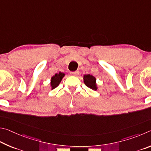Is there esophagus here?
I'll use <instances>...</instances> for the list:
<instances>
[{
    "label": "esophagus",
    "instance_id": "esophagus-1",
    "mask_svg": "<svg viewBox=\"0 0 151 151\" xmlns=\"http://www.w3.org/2000/svg\"><path fill=\"white\" fill-rule=\"evenodd\" d=\"M70 73H71V75H72V76H77L78 74L79 73V71H71V72Z\"/></svg>",
    "mask_w": 151,
    "mask_h": 151
}]
</instances>
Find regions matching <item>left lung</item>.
<instances>
[{
  "mask_svg": "<svg viewBox=\"0 0 151 151\" xmlns=\"http://www.w3.org/2000/svg\"><path fill=\"white\" fill-rule=\"evenodd\" d=\"M83 82L85 85L88 87L93 90L97 91L98 89V87L96 83V78L93 76L90 75V74H85L83 76Z\"/></svg>",
  "mask_w": 151,
  "mask_h": 151,
  "instance_id": "left-lung-1",
  "label": "left lung"
}]
</instances>
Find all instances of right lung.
<instances>
[{
	"instance_id": "1",
	"label": "right lung",
	"mask_w": 151,
	"mask_h": 151,
	"mask_svg": "<svg viewBox=\"0 0 151 151\" xmlns=\"http://www.w3.org/2000/svg\"><path fill=\"white\" fill-rule=\"evenodd\" d=\"M65 76V73L61 72V71L53 76L51 78V80H50V88H51V89H54L55 88H57Z\"/></svg>"
}]
</instances>
